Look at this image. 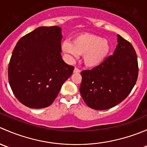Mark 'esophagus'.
Returning a JSON list of instances; mask_svg holds the SVG:
<instances>
[{
  "label": "esophagus",
  "instance_id": "esophagus-1",
  "mask_svg": "<svg viewBox=\"0 0 147 147\" xmlns=\"http://www.w3.org/2000/svg\"><path fill=\"white\" fill-rule=\"evenodd\" d=\"M81 70L80 69H78V67H75V69H74V72L75 73H78V72H80Z\"/></svg>",
  "mask_w": 147,
  "mask_h": 147
}]
</instances>
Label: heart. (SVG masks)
Instances as JSON below:
<instances>
[{
    "instance_id": "obj_1",
    "label": "heart",
    "mask_w": 147,
    "mask_h": 147,
    "mask_svg": "<svg viewBox=\"0 0 147 147\" xmlns=\"http://www.w3.org/2000/svg\"><path fill=\"white\" fill-rule=\"evenodd\" d=\"M62 49L69 59L73 60L79 55H83L85 65L90 67L98 66L107 56L109 44L107 39L92 34H81L75 37L72 44L65 41Z\"/></svg>"
}]
</instances>
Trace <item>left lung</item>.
Masks as SVG:
<instances>
[{
	"instance_id": "left-lung-1",
	"label": "left lung",
	"mask_w": 147,
	"mask_h": 147,
	"mask_svg": "<svg viewBox=\"0 0 147 147\" xmlns=\"http://www.w3.org/2000/svg\"><path fill=\"white\" fill-rule=\"evenodd\" d=\"M112 55L91 70L81 72L80 92L86 105L96 110L110 109L129 94L138 78V61L132 45L117 35Z\"/></svg>"
}]
</instances>
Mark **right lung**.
Returning a JSON list of instances; mask_svg holds the SVG:
<instances>
[{
  "label": "right lung",
  "mask_w": 147,
  "mask_h": 147,
  "mask_svg": "<svg viewBox=\"0 0 147 147\" xmlns=\"http://www.w3.org/2000/svg\"><path fill=\"white\" fill-rule=\"evenodd\" d=\"M61 28L39 27L22 37L8 65V80L18 101L32 109L52 105L74 67L61 55Z\"/></svg>",
  "instance_id": "1"
}]
</instances>
